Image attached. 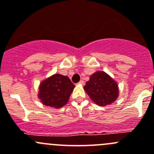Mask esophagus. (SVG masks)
<instances>
[{"label":"esophagus","instance_id":"1","mask_svg":"<svg viewBox=\"0 0 154 154\" xmlns=\"http://www.w3.org/2000/svg\"><path fill=\"white\" fill-rule=\"evenodd\" d=\"M85 84V82H84L83 80H81L80 82H79V85H84Z\"/></svg>","mask_w":154,"mask_h":154}]
</instances>
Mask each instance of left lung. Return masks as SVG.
<instances>
[{
    "label": "left lung",
    "instance_id": "1",
    "mask_svg": "<svg viewBox=\"0 0 154 154\" xmlns=\"http://www.w3.org/2000/svg\"><path fill=\"white\" fill-rule=\"evenodd\" d=\"M84 90L92 101L100 106L113 103L119 94L117 82L103 71H97L92 74L90 80L86 82Z\"/></svg>",
    "mask_w": 154,
    "mask_h": 154
}]
</instances>
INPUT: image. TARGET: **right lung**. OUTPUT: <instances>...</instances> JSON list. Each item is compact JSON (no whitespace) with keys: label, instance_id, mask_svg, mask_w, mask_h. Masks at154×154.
Here are the masks:
<instances>
[{"label":"right lung","instance_id":"1","mask_svg":"<svg viewBox=\"0 0 154 154\" xmlns=\"http://www.w3.org/2000/svg\"><path fill=\"white\" fill-rule=\"evenodd\" d=\"M74 88L67 76L54 74L41 82L38 97L45 106L59 109L67 103Z\"/></svg>","mask_w":154,"mask_h":154}]
</instances>
